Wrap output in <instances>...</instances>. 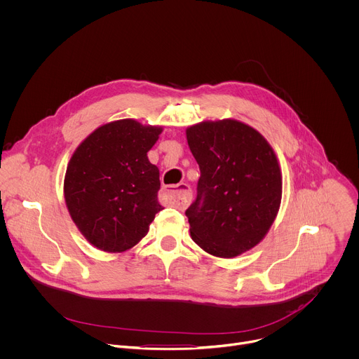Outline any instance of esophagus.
Returning a JSON list of instances; mask_svg holds the SVG:
<instances>
[{"mask_svg":"<svg viewBox=\"0 0 359 359\" xmlns=\"http://www.w3.org/2000/svg\"><path fill=\"white\" fill-rule=\"evenodd\" d=\"M168 196L177 208L184 210L191 201V189L186 183H179L175 186V189L168 190Z\"/></svg>","mask_w":359,"mask_h":359,"instance_id":"esophagus-1","label":"esophagus"}]
</instances>
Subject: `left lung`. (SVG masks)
Returning <instances> with one entry per match:
<instances>
[{
    "label": "left lung",
    "mask_w": 359,
    "mask_h": 359,
    "mask_svg": "<svg viewBox=\"0 0 359 359\" xmlns=\"http://www.w3.org/2000/svg\"><path fill=\"white\" fill-rule=\"evenodd\" d=\"M186 135L201 173L186 210L191 239L212 256H239L266 236L277 217L283 196L277 156L259 131L238 120L203 121Z\"/></svg>",
    "instance_id": "left-lung-1"
}]
</instances>
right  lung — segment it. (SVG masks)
<instances>
[{
    "instance_id": "obj_1",
    "label": "right lung",
    "mask_w": 359,
    "mask_h": 359,
    "mask_svg": "<svg viewBox=\"0 0 359 359\" xmlns=\"http://www.w3.org/2000/svg\"><path fill=\"white\" fill-rule=\"evenodd\" d=\"M162 127L124 118L88 135L71 156L64 197L69 215L95 248L120 253L135 246L163 207L159 169L148 161Z\"/></svg>"
}]
</instances>
